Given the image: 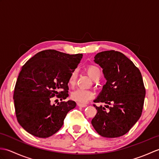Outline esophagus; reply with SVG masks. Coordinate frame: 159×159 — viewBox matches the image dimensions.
Here are the masks:
<instances>
[{
    "label": "esophagus",
    "instance_id": "obj_1",
    "mask_svg": "<svg viewBox=\"0 0 159 159\" xmlns=\"http://www.w3.org/2000/svg\"><path fill=\"white\" fill-rule=\"evenodd\" d=\"M77 105L79 106V107H87V104H81V103H79V102L77 103Z\"/></svg>",
    "mask_w": 159,
    "mask_h": 159
}]
</instances>
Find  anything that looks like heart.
Returning a JSON list of instances; mask_svg holds the SVG:
<instances>
[{"label": "heart", "mask_w": 159, "mask_h": 159, "mask_svg": "<svg viewBox=\"0 0 159 159\" xmlns=\"http://www.w3.org/2000/svg\"><path fill=\"white\" fill-rule=\"evenodd\" d=\"M86 71L87 74H89V76L94 80H98L101 76L100 70L99 67H98L96 66L91 65L87 67ZM77 79V72L76 70L73 71L72 73L70 74L68 79V84L71 86H74L75 85ZM95 93H94L91 90H87L83 89H77L72 92L71 96L72 98L76 101V102L79 103L85 104L88 102L91 99L93 98Z\"/></svg>", "instance_id": "b5f03b06"}]
</instances>
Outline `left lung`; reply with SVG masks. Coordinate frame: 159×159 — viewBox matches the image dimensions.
I'll return each instance as SVG.
<instances>
[{
  "label": "left lung",
  "instance_id": "1",
  "mask_svg": "<svg viewBox=\"0 0 159 159\" xmlns=\"http://www.w3.org/2000/svg\"><path fill=\"white\" fill-rule=\"evenodd\" d=\"M94 62L102 67L107 83L94 100L113 104L97 107L92 120L100 135L115 138L124 135L139 120L144 103L146 89L139 70L120 52L107 50L98 53Z\"/></svg>",
  "mask_w": 159,
  "mask_h": 159
}]
</instances>
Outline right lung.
I'll return each instance as SVG.
<instances>
[{
    "mask_svg": "<svg viewBox=\"0 0 159 159\" xmlns=\"http://www.w3.org/2000/svg\"><path fill=\"white\" fill-rule=\"evenodd\" d=\"M82 57V54L69 55L46 50L37 53L22 66L13 100L17 120L26 132L47 138L62 127L67 113L76 104L68 100L55 106L50 101L55 95L61 101L68 97L69 76Z\"/></svg>",
    "mask_w": 159,
    "mask_h": 159,
    "instance_id": "obj_1",
    "label": "right lung"
}]
</instances>
